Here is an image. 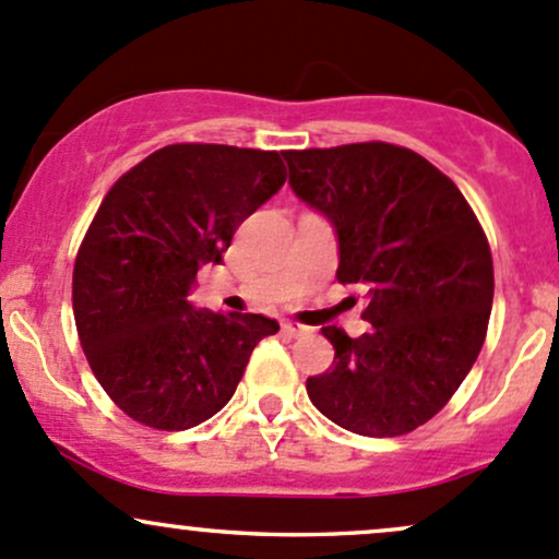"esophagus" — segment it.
<instances>
[{"label":"esophagus","mask_w":559,"mask_h":559,"mask_svg":"<svg viewBox=\"0 0 559 559\" xmlns=\"http://www.w3.org/2000/svg\"><path fill=\"white\" fill-rule=\"evenodd\" d=\"M281 329H284L289 336H305L310 331L308 326H302V323H294V321H284L281 323Z\"/></svg>","instance_id":"1"}]
</instances>
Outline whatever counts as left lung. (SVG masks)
Segmentation results:
<instances>
[{
    "instance_id": "1",
    "label": "left lung",
    "mask_w": 559,
    "mask_h": 559,
    "mask_svg": "<svg viewBox=\"0 0 559 559\" xmlns=\"http://www.w3.org/2000/svg\"><path fill=\"white\" fill-rule=\"evenodd\" d=\"M297 199L329 219L342 284L366 286L369 334L321 329L334 366L308 379L334 425L395 438L432 419L486 340L493 260L480 223L449 177L390 143L284 151Z\"/></svg>"
}]
</instances>
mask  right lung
Instances as JSON below:
<instances>
[{
  "instance_id": "add662e5",
  "label": "right lung",
  "mask_w": 559,
  "mask_h": 559,
  "mask_svg": "<svg viewBox=\"0 0 559 559\" xmlns=\"http://www.w3.org/2000/svg\"><path fill=\"white\" fill-rule=\"evenodd\" d=\"M286 182L275 151L180 143L108 190L73 265V318L97 382L145 427L188 429L230 401L278 323L195 308L206 262Z\"/></svg>"
}]
</instances>
